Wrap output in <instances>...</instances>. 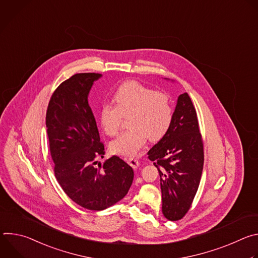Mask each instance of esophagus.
Segmentation results:
<instances>
[{"label":"esophagus","instance_id":"obj_1","mask_svg":"<svg viewBox=\"0 0 258 258\" xmlns=\"http://www.w3.org/2000/svg\"><path fill=\"white\" fill-rule=\"evenodd\" d=\"M127 163H128L133 168H138L139 165H140V161H139L138 159L132 158V157L127 159Z\"/></svg>","mask_w":258,"mask_h":258}]
</instances>
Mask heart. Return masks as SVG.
<instances>
[{"instance_id":"heart-1","label":"heart","mask_w":258,"mask_h":258,"mask_svg":"<svg viewBox=\"0 0 258 258\" xmlns=\"http://www.w3.org/2000/svg\"><path fill=\"white\" fill-rule=\"evenodd\" d=\"M116 106L103 105L100 113L101 124L108 136H115L120 130L123 117L128 116L130 128L110 144L115 154L135 156L149 139H162L168 132L173 107L166 94L156 92L138 82L122 84L114 94Z\"/></svg>"}]
</instances>
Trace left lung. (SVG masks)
Here are the masks:
<instances>
[{
	"label": "left lung",
	"instance_id": "obj_1",
	"mask_svg": "<svg viewBox=\"0 0 258 258\" xmlns=\"http://www.w3.org/2000/svg\"><path fill=\"white\" fill-rule=\"evenodd\" d=\"M148 158L160 175L163 215L171 222L181 219L197 193L204 162L197 113L187 93L178 96L171 125Z\"/></svg>",
	"mask_w": 258,
	"mask_h": 258
}]
</instances>
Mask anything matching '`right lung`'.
Returning a JSON list of instances; mask_svg holds the SVG:
<instances>
[{"mask_svg":"<svg viewBox=\"0 0 258 258\" xmlns=\"http://www.w3.org/2000/svg\"><path fill=\"white\" fill-rule=\"evenodd\" d=\"M100 73H77L53 93L46 125L57 181L67 196L90 210H103L120 201L134 179L133 168L118 156L103 164L105 154L89 93Z\"/></svg>","mask_w":258,"mask_h":258,"instance_id":"obj_1","label":"right lung"}]
</instances>
